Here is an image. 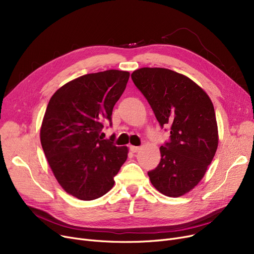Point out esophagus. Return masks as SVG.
I'll return each instance as SVG.
<instances>
[{
    "instance_id": "34e87169",
    "label": "esophagus",
    "mask_w": 254,
    "mask_h": 254,
    "mask_svg": "<svg viewBox=\"0 0 254 254\" xmlns=\"http://www.w3.org/2000/svg\"><path fill=\"white\" fill-rule=\"evenodd\" d=\"M129 149H130L131 152H137V151L140 150V147H139V146H132V145H130L129 146Z\"/></svg>"
}]
</instances>
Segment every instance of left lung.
<instances>
[{"instance_id":"obj_1","label":"left lung","mask_w":254,"mask_h":254,"mask_svg":"<svg viewBox=\"0 0 254 254\" xmlns=\"http://www.w3.org/2000/svg\"><path fill=\"white\" fill-rule=\"evenodd\" d=\"M170 140L161 146V162L148 172L154 188L180 196L202 180L215 155L218 130L207 93L191 79L164 68H141L131 74Z\"/></svg>"}]
</instances>
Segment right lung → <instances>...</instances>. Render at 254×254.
Here are the masks:
<instances>
[{
  "mask_svg": "<svg viewBox=\"0 0 254 254\" xmlns=\"http://www.w3.org/2000/svg\"><path fill=\"white\" fill-rule=\"evenodd\" d=\"M129 73L108 70L86 74L56 91L40 130L47 162L62 188L73 196L91 201L108 192L127 157V147L103 139L106 122L122 97Z\"/></svg>",
  "mask_w": 254,
  "mask_h": 254,
  "instance_id": "right-lung-1",
  "label": "right lung"
}]
</instances>
